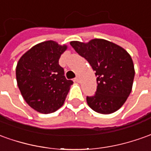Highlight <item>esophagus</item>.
Instances as JSON below:
<instances>
[{
	"mask_svg": "<svg viewBox=\"0 0 151 151\" xmlns=\"http://www.w3.org/2000/svg\"><path fill=\"white\" fill-rule=\"evenodd\" d=\"M75 81H76L77 83H79V82H80V78H79V77L75 78Z\"/></svg>",
	"mask_w": 151,
	"mask_h": 151,
	"instance_id": "esophagus-1",
	"label": "esophagus"
}]
</instances>
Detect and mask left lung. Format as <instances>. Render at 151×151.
Instances as JSON below:
<instances>
[{
    "label": "left lung",
    "mask_w": 151,
    "mask_h": 151,
    "mask_svg": "<svg viewBox=\"0 0 151 151\" xmlns=\"http://www.w3.org/2000/svg\"><path fill=\"white\" fill-rule=\"evenodd\" d=\"M70 43L89 62L97 76V90L93 96L86 98L88 105L102 114L117 111L132 89L135 69L130 54L120 46L102 38Z\"/></svg>",
    "instance_id": "obj_1"
}]
</instances>
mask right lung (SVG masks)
<instances>
[{
  "label": "right lung",
  "mask_w": 151,
  "mask_h": 151,
  "mask_svg": "<svg viewBox=\"0 0 151 151\" xmlns=\"http://www.w3.org/2000/svg\"><path fill=\"white\" fill-rule=\"evenodd\" d=\"M66 45L49 40L38 43L19 58L16 65L17 85L24 99L38 113L60 109L73 81L66 80L59 58Z\"/></svg>",
  "instance_id": "add662e5"
}]
</instances>
